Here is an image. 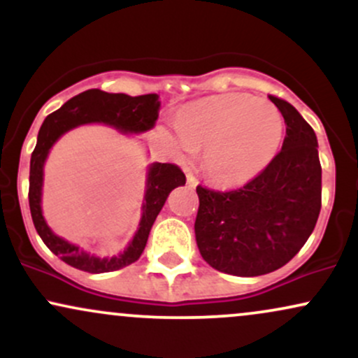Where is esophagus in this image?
<instances>
[{
	"instance_id": "obj_1",
	"label": "esophagus",
	"mask_w": 358,
	"mask_h": 358,
	"mask_svg": "<svg viewBox=\"0 0 358 358\" xmlns=\"http://www.w3.org/2000/svg\"><path fill=\"white\" fill-rule=\"evenodd\" d=\"M187 183H188V187H192V188H195L196 187V176L193 175V173H187Z\"/></svg>"
}]
</instances>
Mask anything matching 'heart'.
<instances>
[{
    "label": "heart",
    "instance_id": "b5f03b06",
    "mask_svg": "<svg viewBox=\"0 0 358 358\" xmlns=\"http://www.w3.org/2000/svg\"><path fill=\"white\" fill-rule=\"evenodd\" d=\"M178 158L203 150V168L225 187L248 183L276 158L285 136V119L273 102L249 94L200 99L176 114Z\"/></svg>",
    "mask_w": 358,
    "mask_h": 358
}]
</instances>
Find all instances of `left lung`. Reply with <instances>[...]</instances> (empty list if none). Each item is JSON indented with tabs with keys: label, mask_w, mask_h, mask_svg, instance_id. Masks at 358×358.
Instances as JSON below:
<instances>
[{
	"label": "left lung",
	"mask_w": 358,
	"mask_h": 358,
	"mask_svg": "<svg viewBox=\"0 0 358 358\" xmlns=\"http://www.w3.org/2000/svg\"><path fill=\"white\" fill-rule=\"evenodd\" d=\"M286 136L281 151L256 178L234 190L196 187L195 237L213 269L262 276L289 262L313 232L322 208V165L316 134L281 97Z\"/></svg>",
	"instance_id": "1"
}]
</instances>
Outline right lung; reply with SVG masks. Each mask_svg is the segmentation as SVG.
I'll list each match as a JSON object with an SVG mask.
<instances>
[{"instance_id": "1", "label": "right lung", "mask_w": 358, "mask_h": 358, "mask_svg": "<svg viewBox=\"0 0 358 358\" xmlns=\"http://www.w3.org/2000/svg\"><path fill=\"white\" fill-rule=\"evenodd\" d=\"M158 109L159 101L156 94L131 97L126 94H109L99 89H89L65 102L55 113L48 114L40 127L38 143L31 153L30 162L28 202H30L31 219L45 245L72 268L99 274L122 269L136 262L146 248L148 236L168 195L173 188L185 185L187 178L182 168L173 163H153L148 171L145 205H143V217L136 236L122 254L101 259L90 256L77 245L57 237L45 224L40 200H42L43 163L48 150L60 134L85 122H104V124L117 127L122 133H143L155 126V121L158 119Z\"/></svg>"}]
</instances>
